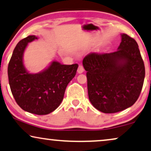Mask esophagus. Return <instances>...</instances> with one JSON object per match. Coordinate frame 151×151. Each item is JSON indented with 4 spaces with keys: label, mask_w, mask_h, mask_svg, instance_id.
<instances>
[{
    "label": "esophagus",
    "mask_w": 151,
    "mask_h": 151,
    "mask_svg": "<svg viewBox=\"0 0 151 151\" xmlns=\"http://www.w3.org/2000/svg\"><path fill=\"white\" fill-rule=\"evenodd\" d=\"M83 71H84V68H83V65H79V68H78V70H77L78 73L81 74L82 72H83Z\"/></svg>",
    "instance_id": "obj_1"
}]
</instances>
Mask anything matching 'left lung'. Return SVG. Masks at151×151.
Segmentation results:
<instances>
[{"mask_svg": "<svg viewBox=\"0 0 151 151\" xmlns=\"http://www.w3.org/2000/svg\"><path fill=\"white\" fill-rule=\"evenodd\" d=\"M83 65L87 71L89 100L98 110L116 113L132 106L139 98L145 66L137 42L127 34H121L117 51L89 53Z\"/></svg>", "mask_w": 151, "mask_h": 151, "instance_id": "obj_1", "label": "left lung"}]
</instances>
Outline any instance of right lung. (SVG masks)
<instances>
[{
  "instance_id": "1",
  "label": "right lung",
  "mask_w": 151,
  "mask_h": 151,
  "mask_svg": "<svg viewBox=\"0 0 151 151\" xmlns=\"http://www.w3.org/2000/svg\"><path fill=\"white\" fill-rule=\"evenodd\" d=\"M37 37L29 35L17 44L7 68L9 84L14 100L23 110L47 115L56 109L63 100L66 87L77 73L78 64L62 65L53 61L39 73H29L23 56L28 44Z\"/></svg>"
}]
</instances>
